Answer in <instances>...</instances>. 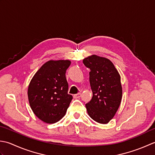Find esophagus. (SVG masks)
<instances>
[{
  "label": "esophagus",
  "instance_id": "esophagus-1",
  "mask_svg": "<svg viewBox=\"0 0 155 155\" xmlns=\"http://www.w3.org/2000/svg\"><path fill=\"white\" fill-rule=\"evenodd\" d=\"M81 93L79 92V93H78L77 94H74V98H75V99L79 98V97H81Z\"/></svg>",
  "mask_w": 155,
  "mask_h": 155
}]
</instances>
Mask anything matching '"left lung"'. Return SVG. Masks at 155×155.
<instances>
[{
  "label": "left lung",
  "mask_w": 155,
  "mask_h": 155,
  "mask_svg": "<svg viewBox=\"0 0 155 155\" xmlns=\"http://www.w3.org/2000/svg\"><path fill=\"white\" fill-rule=\"evenodd\" d=\"M84 64L90 68V83L93 93L86 104L91 118L107 124L115 116L120 105L122 88L120 75L110 59L92 55L84 58Z\"/></svg>",
  "instance_id": "obj_1"
}]
</instances>
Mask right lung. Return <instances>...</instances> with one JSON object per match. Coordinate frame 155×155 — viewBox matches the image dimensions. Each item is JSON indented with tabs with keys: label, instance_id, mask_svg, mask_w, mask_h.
<instances>
[{
	"label": "right lung",
	"instance_id": "1",
	"mask_svg": "<svg viewBox=\"0 0 155 155\" xmlns=\"http://www.w3.org/2000/svg\"><path fill=\"white\" fill-rule=\"evenodd\" d=\"M69 60H49L39 68L28 87V99L37 117L47 124L59 121L65 115L71 95L68 94L65 72Z\"/></svg>",
	"mask_w": 155,
	"mask_h": 155
}]
</instances>
